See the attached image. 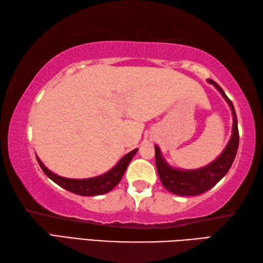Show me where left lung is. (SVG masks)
<instances>
[{"label":"left lung","instance_id":"1","mask_svg":"<svg viewBox=\"0 0 263 263\" xmlns=\"http://www.w3.org/2000/svg\"><path fill=\"white\" fill-rule=\"evenodd\" d=\"M208 82L220 92L228 106L231 107L233 116L232 136L225 149L214 161L197 170L175 168V167L171 166L164 158L160 148L156 144V166H157L159 178L164 187L173 194L192 197V195H199L208 191L227 174L234 159H235L239 140L235 109H234L233 103L226 96L224 90L215 81L208 80Z\"/></svg>","mask_w":263,"mask_h":263}]
</instances>
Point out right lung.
Instances as JSON below:
<instances>
[{
	"mask_svg": "<svg viewBox=\"0 0 263 263\" xmlns=\"http://www.w3.org/2000/svg\"><path fill=\"white\" fill-rule=\"evenodd\" d=\"M138 149L132 150L128 154L120 159L119 163H117L113 168H110L108 172L104 173L102 175L95 176V177H89V178H68L60 176L55 174L52 171H49L47 167L44 165L43 161L39 159L38 156L36 155V158L39 166L42 167L43 172L45 173L47 177L51 178V180L57 183L58 185L63 187L68 191L79 194V195H85V197H93V195H100L105 194L111 191L117 184L120 183L122 176L124 175V172L128 163L135 157L136 153Z\"/></svg>",
	"mask_w": 263,
	"mask_h": 263,
	"instance_id": "1",
	"label": "right lung"
}]
</instances>
